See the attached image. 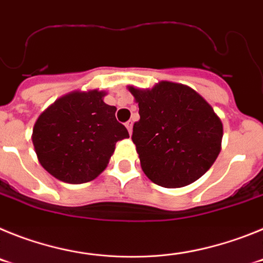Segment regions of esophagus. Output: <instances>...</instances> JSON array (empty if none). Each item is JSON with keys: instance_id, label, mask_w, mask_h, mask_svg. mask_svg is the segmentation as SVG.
<instances>
[{"instance_id": "1", "label": "esophagus", "mask_w": 263, "mask_h": 263, "mask_svg": "<svg viewBox=\"0 0 263 263\" xmlns=\"http://www.w3.org/2000/svg\"><path fill=\"white\" fill-rule=\"evenodd\" d=\"M125 126L127 127V130H129V133H132V129H133V122H132V121H127L126 124H125Z\"/></svg>"}]
</instances>
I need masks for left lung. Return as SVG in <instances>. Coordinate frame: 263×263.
I'll return each mask as SVG.
<instances>
[{"instance_id": "1", "label": "left lung", "mask_w": 263, "mask_h": 263, "mask_svg": "<svg viewBox=\"0 0 263 263\" xmlns=\"http://www.w3.org/2000/svg\"><path fill=\"white\" fill-rule=\"evenodd\" d=\"M129 90L139 108L132 139L147 178L162 187L179 188L204 175L222 139V124L212 106L192 88L170 81Z\"/></svg>"}]
</instances>
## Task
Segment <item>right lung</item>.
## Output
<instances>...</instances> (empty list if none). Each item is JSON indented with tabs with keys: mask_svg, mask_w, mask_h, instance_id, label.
Wrapping results in <instances>:
<instances>
[{
	"mask_svg": "<svg viewBox=\"0 0 263 263\" xmlns=\"http://www.w3.org/2000/svg\"><path fill=\"white\" fill-rule=\"evenodd\" d=\"M104 92H72L57 100L36 120L32 143L43 168L72 184L93 180L103 173L117 141L127 138L116 120V106Z\"/></svg>",
	"mask_w": 263,
	"mask_h": 263,
	"instance_id": "obj_1",
	"label": "right lung"
}]
</instances>
